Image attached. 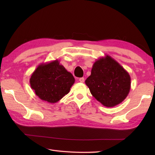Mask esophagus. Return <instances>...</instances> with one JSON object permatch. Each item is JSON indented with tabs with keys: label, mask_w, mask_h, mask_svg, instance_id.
Returning <instances> with one entry per match:
<instances>
[{
	"label": "esophagus",
	"mask_w": 155,
	"mask_h": 155,
	"mask_svg": "<svg viewBox=\"0 0 155 155\" xmlns=\"http://www.w3.org/2000/svg\"><path fill=\"white\" fill-rule=\"evenodd\" d=\"M78 81H79L81 83H84V78L81 77V78H79V79H78Z\"/></svg>",
	"instance_id": "obj_1"
}]
</instances>
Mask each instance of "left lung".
<instances>
[{
    "instance_id": "1",
    "label": "left lung",
    "mask_w": 155,
    "mask_h": 155,
    "mask_svg": "<svg viewBox=\"0 0 155 155\" xmlns=\"http://www.w3.org/2000/svg\"><path fill=\"white\" fill-rule=\"evenodd\" d=\"M128 72L109 55L94 62L91 74L85 81L92 95L104 107L121 103L130 89Z\"/></svg>"
}]
</instances>
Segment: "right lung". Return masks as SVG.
Returning a JSON list of instances; mask_svg holds the SVG:
<instances>
[{"label":"right lung","instance_id":"1","mask_svg":"<svg viewBox=\"0 0 155 155\" xmlns=\"http://www.w3.org/2000/svg\"><path fill=\"white\" fill-rule=\"evenodd\" d=\"M75 79L57 60L39 64L32 72L30 84L42 101L56 103L67 94Z\"/></svg>","mask_w":155,"mask_h":155}]
</instances>
